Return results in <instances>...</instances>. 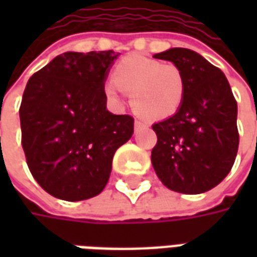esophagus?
<instances>
[{"label":"esophagus","mask_w":257,"mask_h":257,"mask_svg":"<svg viewBox=\"0 0 257 257\" xmlns=\"http://www.w3.org/2000/svg\"><path fill=\"white\" fill-rule=\"evenodd\" d=\"M146 126V123L145 122H142V121H135V129H140V128H145Z\"/></svg>","instance_id":"1"}]
</instances>
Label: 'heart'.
<instances>
[{"label":"heart","mask_w":257,"mask_h":257,"mask_svg":"<svg viewBox=\"0 0 257 257\" xmlns=\"http://www.w3.org/2000/svg\"><path fill=\"white\" fill-rule=\"evenodd\" d=\"M186 88V75L178 64L129 55L114 67L104 90L114 101H119V90L132 95L135 111L146 119L160 121L180 110Z\"/></svg>","instance_id":"obj_1"}]
</instances>
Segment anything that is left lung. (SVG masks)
Instances as JSON below:
<instances>
[{"instance_id":"8db88e82","label":"left lung","mask_w":257,"mask_h":257,"mask_svg":"<svg viewBox=\"0 0 257 257\" xmlns=\"http://www.w3.org/2000/svg\"><path fill=\"white\" fill-rule=\"evenodd\" d=\"M154 58L178 64L187 88L180 110L153 125L157 145L151 164L169 190L205 193L226 178L235 161L237 100L223 71L197 52L172 48Z\"/></svg>"}]
</instances>
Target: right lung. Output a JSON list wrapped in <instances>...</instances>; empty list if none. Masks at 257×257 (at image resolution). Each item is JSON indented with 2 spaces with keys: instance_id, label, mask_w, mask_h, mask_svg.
Instances as JSON below:
<instances>
[{
  "instance_id": "1",
  "label": "right lung",
  "mask_w": 257,
  "mask_h": 257,
  "mask_svg": "<svg viewBox=\"0 0 257 257\" xmlns=\"http://www.w3.org/2000/svg\"><path fill=\"white\" fill-rule=\"evenodd\" d=\"M114 51L66 52L33 74L20 104L22 147L47 193L82 201L106 187L114 153L134 134V117L106 108Z\"/></svg>"
}]
</instances>
